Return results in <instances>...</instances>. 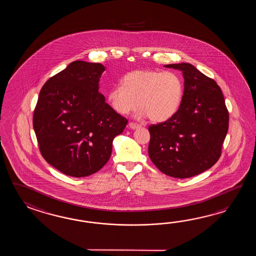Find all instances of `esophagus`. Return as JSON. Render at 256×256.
<instances>
[{
    "label": "esophagus",
    "mask_w": 256,
    "mask_h": 256,
    "mask_svg": "<svg viewBox=\"0 0 256 256\" xmlns=\"http://www.w3.org/2000/svg\"><path fill=\"white\" fill-rule=\"evenodd\" d=\"M129 127H130L132 130H136V129L140 128L141 126H139V124H134V122H130V124H129Z\"/></svg>",
    "instance_id": "esophagus-1"
}]
</instances>
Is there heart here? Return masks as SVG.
<instances>
[{"label": "heart", "mask_w": 256, "mask_h": 256, "mask_svg": "<svg viewBox=\"0 0 256 256\" xmlns=\"http://www.w3.org/2000/svg\"><path fill=\"white\" fill-rule=\"evenodd\" d=\"M122 85H116L107 93L112 109L126 115L141 107L137 116L154 122L172 118L180 109L184 95V82L174 71L144 70L127 73Z\"/></svg>", "instance_id": "heart-1"}]
</instances>
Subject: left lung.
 <instances>
[{
    "label": "left lung",
    "mask_w": 256,
    "mask_h": 256,
    "mask_svg": "<svg viewBox=\"0 0 256 256\" xmlns=\"http://www.w3.org/2000/svg\"><path fill=\"white\" fill-rule=\"evenodd\" d=\"M182 71L184 95L176 114L149 126L148 154L164 174L186 178L210 168L222 154L228 128L222 92L190 63L164 65Z\"/></svg>",
    "instance_id": "8db88e82"
}]
</instances>
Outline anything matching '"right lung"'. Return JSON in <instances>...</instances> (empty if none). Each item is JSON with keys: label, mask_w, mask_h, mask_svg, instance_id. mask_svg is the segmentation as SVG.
I'll use <instances>...</instances> for the list:
<instances>
[{"label": "right lung", "mask_w": 256, "mask_h": 256, "mask_svg": "<svg viewBox=\"0 0 256 256\" xmlns=\"http://www.w3.org/2000/svg\"><path fill=\"white\" fill-rule=\"evenodd\" d=\"M105 66L76 60L44 84L34 130L44 160L63 174L82 178L108 162L127 119L105 102L98 82Z\"/></svg>", "instance_id": "1"}]
</instances>
